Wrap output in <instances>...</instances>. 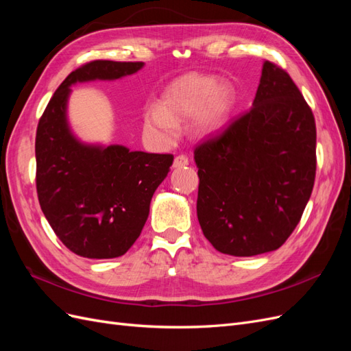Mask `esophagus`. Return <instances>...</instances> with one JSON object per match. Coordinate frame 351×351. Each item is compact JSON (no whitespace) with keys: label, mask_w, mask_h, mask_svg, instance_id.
Masks as SVG:
<instances>
[{"label":"esophagus","mask_w":351,"mask_h":351,"mask_svg":"<svg viewBox=\"0 0 351 351\" xmlns=\"http://www.w3.org/2000/svg\"><path fill=\"white\" fill-rule=\"evenodd\" d=\"M187 165H189V158L186 155H178L174 158V164H173L174 168H183Z\"/></svg>","instance_id":"34e87169"}]
</instances>
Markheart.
Wrapping results in <instances>:
<instances>
[{"label": "heart", "instance_id": "1", "mask_svg": "<svg viewBox=\"0 0 351 351\" xmlns=\"http://www.w3.org/2000/svg\"><path fill=\"white\" fill-rule=\"evenodd\" d=\"M234 92L227 84L208 74H190L169 88L161 101V108H151L145 114L146 129L162 141L176 137V121L196 117V130L200 134H214L226 127L234 108Z\"/></svg>", "mask_w": 351, "mask_h": 351}]
</instances>
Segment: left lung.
Masks as SVG:
<instances>
[{
    "mask_svg": "<svg viewBox=\"0 0 351 351\" xmlns=\"http://www.w3.org/2000/svg\"><path fill=\"white\" fill-rule=\"evenodd\" d=\"M197 219L218 252L277 250L299 224L316 173V125L289 73L265 61L252 108L195 149Z\"/></svg>",
    "mask_w": 351,
    "mask_h": 351,
    "instance_id": "left-lung-1",
    "label": "left lung"
}]
</instances>
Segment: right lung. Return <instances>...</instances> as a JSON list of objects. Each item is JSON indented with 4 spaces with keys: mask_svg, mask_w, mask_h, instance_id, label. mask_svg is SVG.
<instances>
[{
    "mask_svg": "<svg viewBox=\"0 0 351 351\" xmlns=\"http://www.w3.org/2000/svg\"><path fill=\"white\" fill-rule=\"evenodd\" d=\"M142 67L141 61L97 60L83 64L60 84L38 124L35 154L40 209L62 244L83 258H119L133 246L174 156L80 142L67 120L70 86L121 79Z\"/></svg>",
    "mask_w": 351,
    "mask_h": 351,
    "instance_id": "obj_1",
    "label": "right lung"
}]
</instances>
